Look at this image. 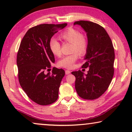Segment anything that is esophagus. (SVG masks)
<instances>
[{"label":"esophagus","instance_id":"esophagus-1","mask_svg":"<svg viewBox=\"0 0 132 132\" xmlns=\"http://www.w3.org/2000/svg\"><path fill=\"white\" fill-rule=\"evenodd\" d=\"M65 74L66 75H68V74H70V72H71V71H70V70H65Z\"/></svg>","mask_w":132,"mask_h":132}]
</instances>
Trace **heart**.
I'll return each mask as SVG.
<instances>
[{"label":"heart","mask_w":132,"mask_h":132,"mask_svg":"<svg viewBox=\"0 0 132 132\" xmlns=\"http://www.w3.org/2000/svg\"><path fill=\"white\" fill-rule=\"evenodd\" d=\"M60 37L66 42L71 43L72 54L64 56L58 61V65L61 67L65 68H72L74 63L79 58V54L83 55L86 52L88 41L86 36L79 30L74 28H68L60 34ZM49 49L51 52L55 56L61 55V44L55 38H52L49 41Z\"/></svg>","instance_id":"1"}]
</instances>
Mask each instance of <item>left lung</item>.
Instances as JSON below:
<instances>
[{"mask_svg": "<svg viewBox=\"0 0 132 132\" xmlns=\"http://www.w3.org/2000/svg\"><path fill=\"white\" fill-rule=\"evenodd\" d=\"M87 34L88 46L82 68L89 67L87 74L80 70L72 72L76 77L75 88L80 97L85 99L98 98L110 86L114 76V49L105 30L99 24L88 21H76Z\"/></svg>", "mask_w": 132, "mask_h": 132, "instance_id": "8db88e82", "label": "left lung"}]
</instances>
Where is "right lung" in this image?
<instances>
[{
  "mask_svg": "<svg viewBox=\"0 0 132 132\" xmlns=\"http://www.w3.org/2000/svg\"><path fill=\"white\" fill-rule=\"evenodd\" d=\"M67 24L38 25L30 28L21 42L16 64L21 86L28 98L41 105L55 102L58 98L59 88L65 76L63 69L53 67L54 55L49 49V41L55 33Z\"/></svg>",
  "mask_w": 132,
  "mask_h": 132,
  "instance_id": "obj_1",
  "label": "right lung"
}]
</instances>
